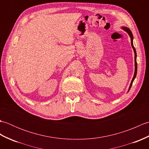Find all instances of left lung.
<instances>
[{
	"instance_id": "8db88e82",
	"label": "left lung",
	"mask_w": 149,
	"mask_h": 149,
	"mask_svg": "<svg viewBox=\"0 0 149 149\" xmlns=\"http://www.w3.org/2000/svg\"><path fill=\"white\" fill-rule=\"evenodd\" d=\"M122 29L123 30H124L125 32H127L128 33V34L129 35L131 38V46L132 47V49L134 50V66H135V70H134V76L132 77V79L131 81V83L130 84V86H129V90L128 91H129V90L131 89V86L132 84V83H133V81L134 80V79L136 77V74H137V62H136V49L134 48V47L133 45V35H132V33L131 32V31L129 29V28L126 27H122Z\"/></svg>"
}]
</instances>
